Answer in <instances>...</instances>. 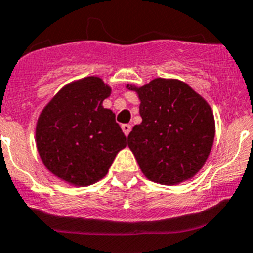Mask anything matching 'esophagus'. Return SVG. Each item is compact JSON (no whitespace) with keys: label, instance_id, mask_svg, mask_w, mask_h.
I'll return each mask as SVG.
<instances>
[{"label":"esophagus","instance_id":"obj_1","mask_svg":"<svg viewBox=\"0 0 253 253\" xmlns=\"http://www.w3.org/2000/svg\"><path fill=\"white\" fill-rule=\"evenodd\" d=\"M131 128H132V126H131V125H128V124L122 125V131H124V133L126 136H128V133L131 132Z\"/></svg>","mask_w":253,"mask_h":253}]
</instances>
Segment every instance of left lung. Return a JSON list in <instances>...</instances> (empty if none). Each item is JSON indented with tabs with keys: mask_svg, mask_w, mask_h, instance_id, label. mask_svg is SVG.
I'll use <instances>...</instances> for the list:
<instances>
[{
	"mask_svg": "<svg viewBox=\"0 0 253 253\" xmlns=\"http://www.w3.org/2000/svg\"><path fill=\"white\" fill-rule=\"evenodd\" d=\"M136 91L142 122L129 132L127 144L145 177L160 184L193 177L214 142L211 108L178 80L155 79Z\"/></svg>",
	"mask_w": 253,
	"mask_h": 253,
	"instance_id": "left-lung-1",
	"label": "left lung"
}]
</instances>
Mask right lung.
Instances as JSON below:
<instances>
[{
  "label": "right lung",
  "instance_id": "right-lung-1",
  "mask_svg": "<svg viewBox=\"0 0 253 253\" xmlns=\"http://www.w3.org/2000/svg\"><path fill=\"white\" fill-rule=\"evenodd\" d=\"M111 89L102 79L85 78L63 87L43 109L37 125V148L44 166L75 186L102 179L126 136L103 100Z\"/></svg>",
  "mask_w": 253,
  "mask_h": 253
}]
</instances>
